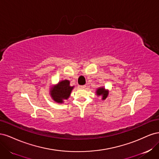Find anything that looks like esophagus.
Segmentation results:
<instances>
[{"mask_svg": "<svg viewBox=\"0 0 159 159\" xmlns=\"http://www.w3.org/2000/svg\"><path fill=\"white\" fill-rule=\"evenodd\" d=\"M78 87H79L80 88H81V89H85V88H86V86H85V85H79Z\"/></svg>", "mask_w": 159, "mask_h": 159, "instance_id": "esophagus-1", "label": "esophagus"}]
</instances>
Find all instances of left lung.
Instances as JSON below:
<instances>
[{"mask_svg": "<svg viewBox=\"0 0 159 159\" xmlns=\"http://www.w3.org/2000/svg\"><path fill=\"white\" fill-rule=\"evenodd\" d=\"M108 93H109V91L107 90H105L103 87L99 88L97 89V91H96V94H97L98 96L102 95V99H103V100L107 98Z\"/></svg>", "mask_w": 159, "mask_h": 159, "instance_id": "8db88e82", "label": "left lung"}]
</instances>
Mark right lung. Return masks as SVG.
<instances>
[{"mask_svg":"<svg viewBox=\"0 0 159 159\" xmlns=\"http://www.w3.org/2000/svg\"><path fill=\"white\" fill-rule=\"evenodd\" d=\"M74 86H70L69 80H62L50 89V95L54 102L61 103L68 99Z\"/></svg>","mask_w":159,"mask_h":159,"instance_id":"right-lung-1","label":"right lung"}]
</instances>
